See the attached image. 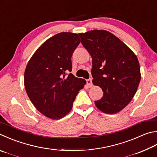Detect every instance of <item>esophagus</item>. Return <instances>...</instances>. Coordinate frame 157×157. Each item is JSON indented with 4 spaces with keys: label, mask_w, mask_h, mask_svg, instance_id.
Instances as JSON below:
<instances>
[{
    "label": "esophagus",
    "mask_w": 157,
    "mask_h": 157,
    "mask_svg": "<svg viewBox=\"0 0 157 157\" xmlns=\"http://www.w3.org/2000/svg\"><path fill=\"white\" fill-rule=\"evenodd\" d=\"M86 83H87V84H88V86H89V87L92 86V85H93V83H92V79L89 78V79H86Z\"/></svg>",
    "instance_id": "34e87169"
}]
</instances>
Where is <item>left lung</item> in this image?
Segmentation results:
<instances>
[{
	"instance_id": "left-lung-1",
	"label": "left lung",
	"mask_w": 157,
	"mask_h": 157,
	"mask_svg": "<svg viewBox=\"0 0 157 157\" xmlns=\"http://www.w3.org/2000/svg\"><path fill=\"white\" fill-rule=\"evenodd\" d=\"M92 57L93 83L101 88L103 97L95 101L106 114L118 113L132 100L141 80L138 59L117 37L105 30L79 33Z\"/></svg>"
}]
</instances>
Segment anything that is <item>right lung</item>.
Here are the masks:
<instances>
[{
    "label": "right lung",
    "mask_w": 157,
    "mask_h": 157,
    "mask_svg": "<svg viewBox=\"0 0 157 157\" xmlns=\"http://www.w3.org/2000/svg\"><path fill=\"white\" fill-rule=\"evenodd\" d=\"M79 43L78 34L59 33L45 41L27 65L24 79L27 95L37 110L50 119L67 115L86 83L71 73V57Z\"/></svg>",
    "instance_id": "obj_1"
}]
</instances>
